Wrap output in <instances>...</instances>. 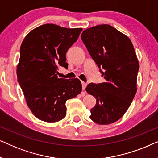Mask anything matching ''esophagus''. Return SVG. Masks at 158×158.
Here are the masks:
<instances>
[{"mask_svg":"<svg viewBox=\"0 0 158 158\" xmlns=\"http://www.w3.org/2000/svg\"><path fill=\"white\" fill-rule=\"evenodd\" d=\"M81 83H82V88H83V90H85L86 86H87V83H84V82H82Z\"/></svg>","mask_w":158,"mask_h":158,"instance_id":"1","label":"esophagus"}]
</instances>
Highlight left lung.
<instances>
[{
  "label": "left lung",
  "instance_id": "left-lung-1",
  "mask_svg": "<svg viewBox=\"0 0 158 158\" xmlns=\"http://www.w3.org/2000/svg\"><path fill=\"white\" fill-rule=\"evenodd\" d=\"M81 40L100 69L105 82L89 83L86 91L96 99L90 118L109 124L122 117L137 93L139 64L131 40L111 26L84 30Z\"/></svg>",
  "mask_w": 158,
  "mask_h": 158
}]
</instances>
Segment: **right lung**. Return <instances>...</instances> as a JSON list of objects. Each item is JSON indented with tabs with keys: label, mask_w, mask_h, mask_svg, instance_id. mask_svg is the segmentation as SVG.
Wrapping results in <instances>:
<instances>
[{
	"label": "right lung",
	"mask_w": 158,
	"mask_h": 158,
	"mask_svg": "<svg viewBox=\"0 0 158 158\" xmlns=\"http://www.w3.org/2000/svg\"><path fill=\"white\" fill-rule=\"evenodd\" d=\"M83 29L44 24L26 36L20 48L17 77L27 106L39 119L59 122L66 116L65 103L82 90L77 78H58L59 66L68 69L66 53Z\"/></svg>",
	"instance_id": "obj_1"
}]
</instances>
